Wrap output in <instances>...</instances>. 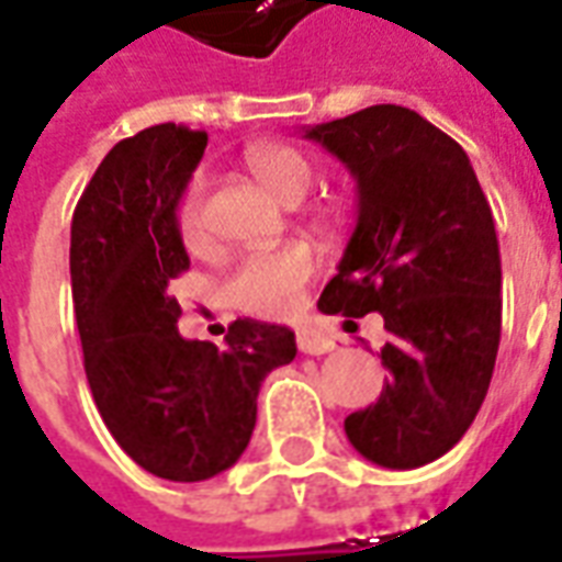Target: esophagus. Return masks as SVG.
I'll list each match as a JSON object with an SVG mask.
<instances>
[{
    "mask_svg": "<svg viewBox=\"0 0 562 562\" xmlns=\"http://www.w3.org/2000/svg\"><path fill=\"white\" fill-rule=\"evenodd\" d=\"M300 351L302 353H314V357H321V353L336 351V341L321 333V329H300Z\"/></svg>",
    "mask_w": 562,
    "mask_h": 562,
    "instance_id": "esophagus-1",
    "label": "esophagus"
}]
</instances>
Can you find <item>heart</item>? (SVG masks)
Wrapping results in <instances>:
<instances>
[{
	"mask_svg": "<svg viewBox=\"0 0 562 562\" xmlns=\"http://www.w3.org/2000/svg\"><path fill=\"white\" fill-rule=\"evenodd\" d=\"M250 172L262 187H269L281 202H302L317 181V169L308 154L290 145H257L248 150ZM175 226L184 248L202 250L211 238L209 217V178L199 172L190 178L175 205ZM317 260L305 245H284L278 250L245 254L229 269L224 281L226 302L245 314L281 317L302 300V290L312 281Z\"/></svg>",
	"mask_w": 562,
	"mask_h": 562,
	"instance_id": "heart-1",
	"label": "heart"
}]
</instances>
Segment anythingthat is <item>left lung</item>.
Returning <instances> with one entry per match:
<instances>
[{"mask_svg":"<svg viewBox=\"0 0 562 562\" xmlns=\"http://www.w3.org/2000/svg\"><path fill=\"white\" fill-rule=\"evenodd\" d=\"M357 181V226L321 293L324 314L378 312L390 372L372 405L345 417L366 460L417 469L463 439L493 378L503 329V266L493 211L465 150L402 105L317 123Z\"/></svg>","mask_w":562,"mask_h":562,"instance_id":"8db88e82","label":"left lung"}]
</instances>
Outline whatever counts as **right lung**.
Returning a JSON list of instances; mask_svg holds the SVG:
<instances>
[{
  "instance_id": "obj_1",
  "label": "right lung",
  "mask_w": 562,
  "mask_h": 562,
  "mask_svg": "<svg viewBox=\"0 0 562 562\" xmlns=\"http://www.w3.org/2000/svg\"><path fill=\"white\" fill-rule=\"evenodd\" d=\"M209 135L178 123L123 138L71 217V300L105 427L150 475L205 481L245 453L262 378L296 357L288 326L238 317L226 351L178 333L169 281L190 269L175 205Z\"/></svg>"
}]
</instances>
